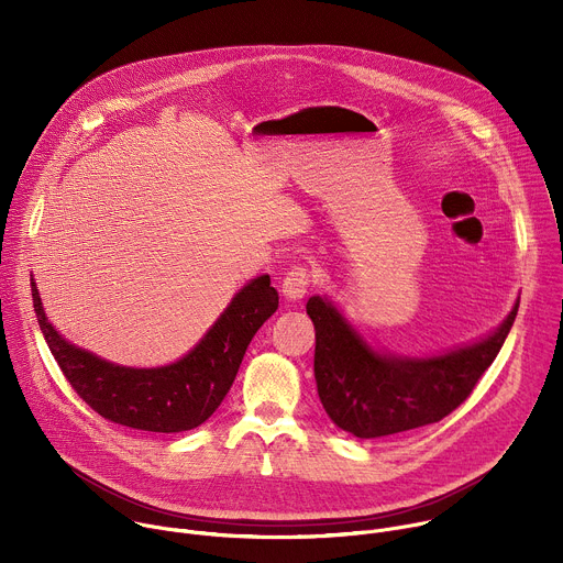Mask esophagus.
Masks as SVG:
<instances>
[{"label":"esophagus","instance_id":"34e87169","mask_svg":"<svg viewBox=\"0 0 563 563\" xmlns=\"http://www.w3.org/2000/svg\"><path fill=\"white\" fill-rule=\"evenodd\" d=\"M313 283V274L307 267H291L283 278V294L289 300H300Z\"/></svg>","mask_w":563,"mask_h":563}]
</instances>
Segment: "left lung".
<instances>
[{
  "label": "left lung",
  "mask_w": 563,
  "mask_h": 563,
  "mask_svg": "<svg viewBox=\"0 0 563 563\" xmlns=\"http://www.w3.org/2000/svg\"><path fill=\"white\" fill-rule=\"evenodd\" d=\"M519 305L481 343L432 358L372 352L336 307L320 296L307 300L316 330L313 376L330 419L358 439L408 432L445 419L472 394L497 358Z\"/></svg>",
  "instance_id": "obj_1"
}]
</instances>
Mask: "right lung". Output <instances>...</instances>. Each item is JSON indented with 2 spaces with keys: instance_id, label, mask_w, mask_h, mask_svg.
Segmentation results:
<instances>
[{
  "instance_id": "obj_1",
  "label": "right lung",
  "mask_w": 563,
  "mask_h": 563,
  "mask_svg": "<svg viewBox=\"0 0 563 563\" xmlns=\"http://www.w3.org/2000/svg\"><path fill=\"white\" fill-rule=\"evenodd\" d=\"M31 291L40 330L77 396L107 421L163 434L194 430L218 410L247 345L278 309V291L269 276H258L233 296L185 358L157 369H133L66 343L46 320L35 283Z\"/></svg>"
}]
</instances>
